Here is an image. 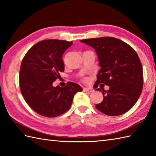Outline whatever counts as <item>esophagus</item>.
Masks as SVG:
<instances>
[{
  "mask_svg": "<svg viewBox=\"0 0 156 156\" xmlns=\"http://www.w3.org/2000/svg\"><path fill=\"white\" fill-rule=\"evenodd\" d=\"M83 90L84 92H94V90L92 88H84L83 89Z\"/></svg>",
  "mask_w": 156,
  "mask_h": 156,
  "instance_id": "1",
  "label": "esophagus"
}]
</instances>
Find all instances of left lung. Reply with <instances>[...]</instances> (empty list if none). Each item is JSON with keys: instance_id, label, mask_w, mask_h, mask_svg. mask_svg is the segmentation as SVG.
<instances>
[{"instance_id": "1", "label": "left lung", "mask_w": 156, "mask_h": 156, "mask_svg": "<svg viewBox=\"0 0 156 156\" xmlns=\"http://www.w3.org/2000/svg\"><path fill=\"white\" fill-rule=\"evenodd\" d=\"M80 42L94 48L99 66L94 85L101 88L103 100L95 105L99 111L108 116L127 112L140 98L144 84L143 68L140 58L130 45L120 39L103 37L85 39ZM104 85L109 89L105 91Z\"/></svg>"}]
</instances>
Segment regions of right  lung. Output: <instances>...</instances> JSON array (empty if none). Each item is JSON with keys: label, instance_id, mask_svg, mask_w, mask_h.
Instances as JSON below:
<instances>
[{"label": "right lung", "instance_id": "add662e5", "mask_svg": "<svg viewBox=\"0 0 156 156\" xmlns=\"http://www.w3.org/2000/svg\"><path fill=\"white\" fill-rule=\"evenodd\" d=\"M72 41L43 40L35 44L23 58L19 87L26 102L37 114L55 117L70 108L74 95L82 91L80 85L68 82L64 87H53L59 72L64 71L62 55Z\"/></svg>", "mask_w": 156, "mask_h": 156}]
</instances>
